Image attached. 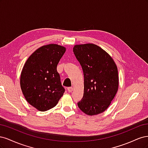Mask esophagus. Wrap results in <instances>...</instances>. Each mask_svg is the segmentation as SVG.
Listing matches in <instances>:
<instances>
[{"label":"esophagus","instance_id":"34e87169","mask_svg":"<svg viewBox=\"0 0 148 148\" xmlns=\"http://www.w3.org/2000/svg\"><path fill=\"white\" fill-rule=\"evenodd\" d=\"M67 91H68L69 92H72V91H73V88H72V87H69V88H67Z\"/></svg>","mask_w":148,"mask_h":148}]
</instances>
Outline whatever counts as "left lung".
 <instances>
[{"instance_id": "left-lung-1", "label": "left lung", "mask_w": 148, "mask_h": 148, "mask_svg": "<svg viewBox=\"0 0 148 148\" xmlns=\"http://www.w3.org/2000/svg\"><path fill=\"white\" fill-rule=\"evenodd\" d=\"M73 51L84 75V93L78 106L88 115L104 112L119 88L117 66L104 49L94 44L75 45Z\"/></svg>"}]
</instances>
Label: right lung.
I'll use <instances>...</instances> for the list:
<instances>
[{
	"instance_id": "right-lung-1",
	"label": "right lung",
	"mask_w": 148,
	"mask_h": 148,
	"mask_svg": "<svg viewBox=\"0 0 148 148\" xmlns=\"http://www.w3.org/2000/svg\"><path fill=\"white\" fill-rule=\"evenodd\" d=\"M65 51L56 44L43 46L29 57L22 69L21 91L26 101L39 111L55 107L65 92L57 66Z\"/></svg>"
}]
</instances>
